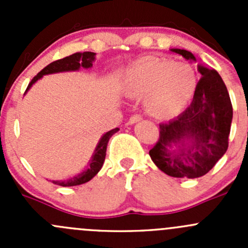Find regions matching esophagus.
Here are the masks:
<instances>
[{
	"mask_svg": "<svg viewBox=\"0 0 248 248\" xmlns=\"http://www.w3.org/2000/svg\"><path fill=\"white\" fill-rule=\"evenodd\" d=\"M141 119H142L141 115H139V114H134V115H132L131 117H129L128 124H136V122L140 121V120H141Z\"/></svg>",
	"mask_w": 248,
	"mask_h": 248,
	"instance_id": "34e87169",
	"label": "esophagus"
}]
</instances>
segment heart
<instances>
[{
	"mask_svg": "<svg viewBox=\"0 0 248 248\" xmlns=\"http://www.w3.org/2000/svg\"><path fill=\"white\" fill-rule=\"evenodd\" d=\"M122 87L129 97L145 96V108L151 116L168 120L176 116L193 97L197 74L186 62L150 56L126 72Z\"/></svg>",
	"mask_w": 248,
	"mask_h": 248,
	"instance_id": "obj_1",
	"label": "heart"
}]
</instances>
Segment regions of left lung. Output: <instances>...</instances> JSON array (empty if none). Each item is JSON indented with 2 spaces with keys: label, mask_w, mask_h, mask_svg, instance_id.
I'll return each instance as SVG.
<instances>
[{
  "label": "left lung",
  "mask_w": 248,
  "mask_h": 248,
  "mask_svg": "<svg viewBox=\"0 0 248 248\" xmlns=\"http://www.w3.org/2000/svg\"><path fill=\"white\" fill-rule=\"evenodd\" d=\"M186 60H196L184 49H171ZM202 79L192 103L176 119L159 124V138L149 155L154 163L172 177H201L226 154L232 107L226 84L215 69L199 66ZM191 142L187 149L171 152V145Z\"/></svg>",
  "instance_id": "8db88e82"
}]
</instances>
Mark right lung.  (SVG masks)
I'll list each match as a JSON object with an SVG mask.
<instances>
[{
  "mask_svg": "<svg viewBox=\"0 0 248 248\" xmlns=\"http://www.w3.org/2000/svg\"><path fill=\"white\" fill-rule=\"evenodd\" d=\"M94 52L91 51H85V52H76V54L71 55V56L63 57L61 60H57V61L51 62L50 64H47L46 68L42 69L33 79L31 80V82L27 86L26 91L37 81L38 79H41L42 77L46 76V74H51V73H59V72H67V71H78L80 67H84V68H90L92 66V61L94 60ZM119 131V128H114L111 131L107 132L101 140H99L98 145L96 147V151H94L93 157L91 159V163H90L89 168L85 171H82L81 174L77 175V176L72 177V179L67 180V181H52V184L60 185L62 187H69V186H78V185L86 184L87 181L92 179L94 175L101 170L102 166L104 163V159H106V152H107V145H108L109 139L111 138L112 134H115Z\"/></svg>",
  "mask_w": 248,
  "mask_h": 248,
  "instance_id": "1",
  "label": "right lung"
}]
</instances>
